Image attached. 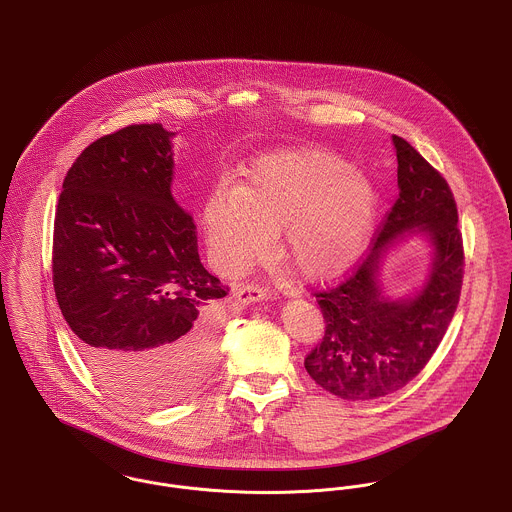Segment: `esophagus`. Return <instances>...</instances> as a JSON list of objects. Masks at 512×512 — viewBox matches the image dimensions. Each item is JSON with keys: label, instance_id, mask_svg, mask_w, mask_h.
Here are the masks:
<instances>
[{"label": "esophagus", "instance_id": "obj_1", "mask_svg": "<svg viewBox=\"0 0 512 512\" xmlns=\"http://www.w3.org/2000/svg\"><path fill=\"white\" fill-rule=\"evenodd\" d=\"M236 295H238V301H242V303H254V301H260V299H268L272 293L264 285L242 283V285H238Z\"/></svg>", "mask_w": 512, "mask_h": 512}]
</instances>
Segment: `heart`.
Listing matches in <instances>:
<instances>
[{"label": "heart", "instance_id": "heart-1", "mask_svg": "<svg viewBox=\"0 0 512 512\" xmlns=\"http://www.w3.org/2000/svg\"><path fill=\"white\" fill-rule=\"evenodd\" d=\"M377 193L346 160L326 152L260 158L238 187L207 199L203 225L219 266L256 262L278 234V252L307 281H330L360 256L372 231Z\"/></svg>", "mask_w": 512, "mask_h": 512}]
</instances>
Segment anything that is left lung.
Returning a JSON list of instances; mask_svg holds the SVG:
<instances>
[{
    "instance_id": "left-lung-1",
    "label": "left lung",
    "mask_w": 512,
    "mask_h": 512,
    "mask_svg": "<svg viewBox=\"0 0 512 512\" xmlns=\"http://www.w3.org/2000/svg\"><path fill=\"white\" fill-rule=\"evenodd\" d=\"M393 144L399 197L373 233L370 252L340 283L313 291L325 334L305 356V370L346 401L385 397L413 381L442 342L462 293L464 238L454 193L407 140L393 135ZM411 228L431 236L435 268L417 298L389 302L376 287V264Z\"/></svg>"
}]
</instances>
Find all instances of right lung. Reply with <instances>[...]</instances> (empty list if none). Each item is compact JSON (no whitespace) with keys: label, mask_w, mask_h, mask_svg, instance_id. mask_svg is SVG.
<instances>
[{"label":"right lung","mask_w":512,"mask_h":512,"mask_svg":"<svg viewBox=\"0 0 512 512\" xmlns=\"http://www.w3.org/2000/svg\"><path fill=\"white\" fill-rule=\"evenodd\" d=\"M172 133L129 125L68 170L54 215L52 283L97 381L131 405H170L211 372L229 285L197 254L170 191Z\"/></svg>","instance_id":"right-lung-1"}]
</instances>
